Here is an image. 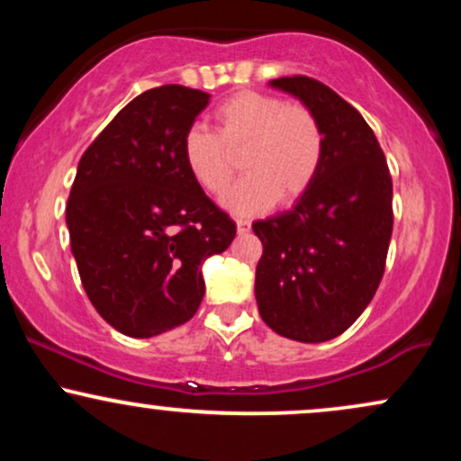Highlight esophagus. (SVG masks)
Segmentation results:
<instances>
[{"label":"esophagus","mask_w":461,"mask_h":461,"mask_svg":"<svg viewBox=\"0 0 461 461\" xmlns=\"http://www.w3.org/2000/svg\"><path fill=\"white\" fill-rule=\"evenodd\" d=\"M236 227H238V234H247L249 230H251V221L249 219H236Z\"/></svg>","instance_id":"obj_1"}]
</instances>
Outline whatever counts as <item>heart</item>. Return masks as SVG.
Returning <instances> with one entry per match:
<instances>
[{"label": "heart", "instance_id": "obj_1", "mask_svg": "<svg viewBox=\"0 0 461 461\" xmlns=\"http://www.w3.org/2000/svg\"><path fill=\"white\" fill-rule=\"evenodd\" d=\"M214 131L186 130L182 158L205 193H225L242 151L247 176L225 194L231 212L251 214L275 199L293 203L314 184L325 158V131L308 105L262 91H238L212 113Z\"/></svg>", "mask_w": 461, "mask_h": 461}]
</instances>
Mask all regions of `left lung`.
Segmentation results:
<instances>
[{"label": "left lung", "instance_id": "8db88e82", "mask_svg": "<svg viewBox=\"0 0 461 461\" xmlns=\"http://www.w3.org/2000/svg\"><path fill=\"white\" fill-rule=\"evenodd\" d=\"M319 116L325 158L288 212L256 221L262 240L256 299L262 321L297 342H325L366 310L393 236V177L364 116L314 77L273 79Z\"/></svg>", "mask_w": 461, "mask_h": 461}]
</instances>
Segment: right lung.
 I'll list each match as a JSON object with an SVG mask.
<instances>
[{
	"instance_id": "right-lung-1",
	"label": "right lung",
	"mask_w": 461,
	"mask_h": 461,
	"mask_svg": "<svg viewBox=\"0 0 461 461\" xmlns=\"http://www.w3.org/2000/svg\"><path fill=\"white\" fill-rule=\"evenodd\" d=\"M208 102L179 84L145 91L77 164L67 227L79 279L102 319L130 338L193 319L205 293L201 262L236 236L182 158L184 134Z\"/></svg>"
}]
</instances>
